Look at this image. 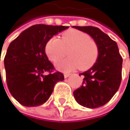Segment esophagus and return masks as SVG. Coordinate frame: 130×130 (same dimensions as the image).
<instances>
[{"label":"esophagus","mask_w":130,"mask_h":130,"mask_svg":"<svg viewBox=\"0 0 130 130\" xmlns=\"http://www.w3.org/2000/svg\"><path fill=\"white\" fill-rule=\"evenodd\" d=\"M63 76H64V77H65V78H67V77H68L70 76V74H67V73H65V74H63Z\"/></svg>","instance_id":"34e87169"}]
</instances>
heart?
<instances>
[{"instance_id":"heart-1","label":"heart","mask_w":130,"mask_h":130,"mask_svg":"<svg viewBox=\"0 0 130 130\" xmlns=\"http://www.w3.org/2000/svg\"><path fill=\"white\" fill-rule=\"evenodd\" d=\"M68 53L67 59L57 65L63 71L79 70L85 71L91 69L99 56V47L86 32L77 29H69L61 35L60 39L51 37L45 45V53L53 63L61 60Z\"/></svg>"}]
</instances>
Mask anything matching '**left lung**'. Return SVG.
I'll list each match as a JSON object with an SVG mask.
<instances>
[{
	"label": "left lung",
	"instance_id": "1",
	"mask_svg": "<svg viewBox=\"0 0 130 130\" xmlns=\"http://www.w3.org/2000/svg\"><path fill=\"white\" fill-rule=\"evenodd\" d=\"M86 32L97 42L99 56L96 63L84 75L82 86L74 91V96L80 105L95 108L108 102L118 91L122 80V58L117 43L99 28L74 26Z\"/></svg>",
	"mask_w": 130,
	"mask_h": 130
}]
</instances>
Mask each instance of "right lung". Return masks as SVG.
Returning a JSON list of instances; mask_svg holds the SVG:
<instances>
[{
	"instance_id": "add662e5",
	"label": "right lung",
	"mask_w": 130,
	"mask_h": 130,
	"mask_svg": "<svg viewBox=\"0 0 130 130\" xmlns=\"http://www.w3.org/2000/svg\"><path fill=\"white\" fill-rule=\"evenodd\" d=\"M68 26L35 25L23 31L8 48L4 57L6 80L9 91L24 106L46 102L55 84L64 76L55 70L45 53V45ZM45 73H48L46 75Z\"/></svg>"
}]
</instances>
